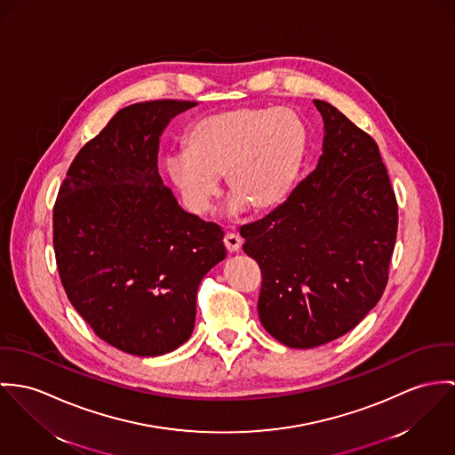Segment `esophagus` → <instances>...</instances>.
<instances>
[{
  "mask_svg": "<svg viewBox=\"0 0 455 455\" xmlns=\"http://www.w3.org/2000/svg\"><path fill=\"white\" fill-rule=\"evenodd\" d=\"M223 243H225V248L228 250L230 252H237L241 250V246H243V241H241V237L237 235V234H232V232H228V234H225V239H223Z\"/></svg>",
  "mask_w": 455,
  "mask_h": 455,
  "instance_id": "obj_1",
  "label": "esophagus"
}]
</instances>
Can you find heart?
<instances>
[{"label":"heart","mask_w":455,"mask_h":455,"mask_svg":"<svg viewBox=\"0 0 455 455\" xmlns=\"http://www.w3.org/2000/svg\"><path fill=\"white\" fill-rule=\"evenodd\" d=\"M308 150L302 118L290 108H234L192 125L185 152L165 158V172L185 205L205 214L220 194V178L234 201L230 212L275 209L293 192Z\"/></svg>","instance_id":"heart-1"}]
</instances>
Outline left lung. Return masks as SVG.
<instances>
[{
  "label": "left lung",
  "instance_id": "8db88e82",
  "mask_svg": "<svg viewBox=\"0 0 455 455\" xmlns=\"http://www.w3.org/2000/svg\"><path fill=\"white\" fill-rule=\"evenodd\" d=\"M315 169L265 218L241 227L261 270L258 315L281 344L310 349L377 305L398 232V204L377 143L330 102Z\"/></svg>",
  "mask_w": 455,
  "mask_h": 455
}]
</instances>
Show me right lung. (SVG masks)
Wrapping results in <instances>:
<instances>
[{"mask_svg": "<svg viewBox=\"0 0 455 455\" xmlns=\"http://www.w3.org/2000/svg\"><path fill=\"white\" fill-rule=\"evenodd\" d=\"M194 106L164 100L120 109L75 156L53 207L64 291L124 353L150 357L183 346L199 284L227 256L223 230L183 211L158 174L164 129Z\"/></svg>", "mask_w": 455, "mask_h": 455, "instance_id": "obj_1", "label": "right lung"}]
</instances>
